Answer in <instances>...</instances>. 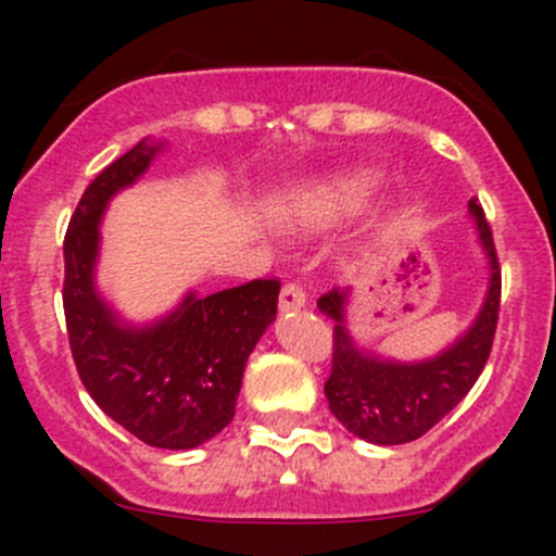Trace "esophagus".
Listing matches in <instances>:
<instances>
[{
  "label": "esophagus",
  "mask_w": 556,
  "mask_h": 556,
  "mask_svg": "<svg viewBox=\"0 0 556 556\" xmlns=\"http://www.w3.org/2000/svg\"><path fill=\"white\" fill-rule=\"evenodd\" d=\"M306 304V293H304V288H301V285H295V282H288L282 288V293H279V309L282 312H295V309H301V306Z\"/></svg>",
  "instance_id": "esophagus-1"
}]
</instances>
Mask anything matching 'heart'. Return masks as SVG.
<instances>
[{
    "instance_id": "heart-1",
    "label": "heart",
    "mask_w": 556,
    "mask_h": 556,
    "mask_svg": "<svg viewBox=\"0 0 556 556\" xmlns=\"http://www.w3.org/2000/svg\"><path fill=\"white\" fill-rule=\"evenodd\" d=\"M374 188L371 177H346L339 182L323 185V188L312 190L309 195L301 204V212L309 217H330L339 215V212L352 210L355 204H361Z\"/></svg>"
}]
</instances>
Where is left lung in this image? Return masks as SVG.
<instances>
[{
	"label": "left lung",
	"instance_id": "left-lung-1",
	"mask_svg": "<svg viewBox=\"0 0 556 556\" xmlns=\"http://www.w3.org/2000/svg\"><path fill=\"white\" fill-rule=\"evenodd\" d=\"M479 242L490 257V288L484 306L468 333L441 355L419 363L382 361L361 350L346 328L350 290H328L317 306L333 319V366L325 382V397L333 417L368 444H408L439 425L468 395L490 361L501 312V263L492 228L476 199L468 201Z\"/></svg>",
	"mask_w": 556,
	"mask_h": 556
}]
</instances>
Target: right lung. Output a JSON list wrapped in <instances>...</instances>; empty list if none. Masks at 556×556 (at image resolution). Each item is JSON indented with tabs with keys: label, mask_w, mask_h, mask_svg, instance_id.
Wrapping results in <instances>:
<instances>
[{
	"label": "right lung",
	"mask_w": 556,
	"mask_h": 556,
	"mask_svg": "<svg viewBox=\"0 0 556 556\" xmlns=\"http://www.w3.org/2000/svg\"><path fill=\"white\" fill-rule=\"evenodd\" d=\"M161 144L139 142L97 174L64 237V317L72 357L97 406L159 450H193L233 419L244 366L277 317L279 279L206 299L185 295L164 319L131 328L93 282L106 201L148 172Z\"/></svg>",
	"instance_id": "obj_1"
}]
</instances>
